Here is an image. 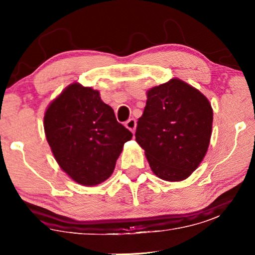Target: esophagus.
I'll return each instance as SVG.
<instances>
[{
    "instance_id": "obj_1",
    "label": "esophagus",
    "mask_w": 255,
    "mask_h": 255,
    "mask_svg": "<svg viewBox=\"0 0 255 255\" xmlns=\"http://www.w3.org/2000/svg\"><path fill=\"white\" fill-rule=\"evenodd\" d=\"M125 127H127L128 130H130L132 133H133L134 130H135V127H137V122H135L134 118H130L127 123H125Z\"/></svg>"
}]
</instances>
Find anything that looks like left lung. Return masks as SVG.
<instances>
[{"instance_id":"1","label":"left lung","mask_w":255,"mask_h":255,"mask_svg":"<svg viewBox=\"0 0 255 255\" xmlns=\"http://www.w3.org/2000/svg\"><path fill=\"white\" fill-rule=\"evenodd\" d=\"M212 115L207 97L182 80L148 90L135 141L156 176L182 181L197 168L210 142Z\"/></svg>"}]
</instances>
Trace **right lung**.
Returning a JSON list of instances; mask_svg holds the SVG:
<instances>
[{
  "label": "right lung",
  "instance_id": "add662e5",
  "mask_svg": "<svg viewBox=\"0 0 255 255\" xmlns=\"http://www.w3.org/2000/svg\"><path fill=\"white\" fill-rule=\"evenodd\" d=\"M44 130L61 169L88 187L110 177L124 144L132 138L100 93L80 83L69 85L48 106Z\"/></svg>",
  "mask_w": 255,
  "mask_h": 255
}]
</instances>
